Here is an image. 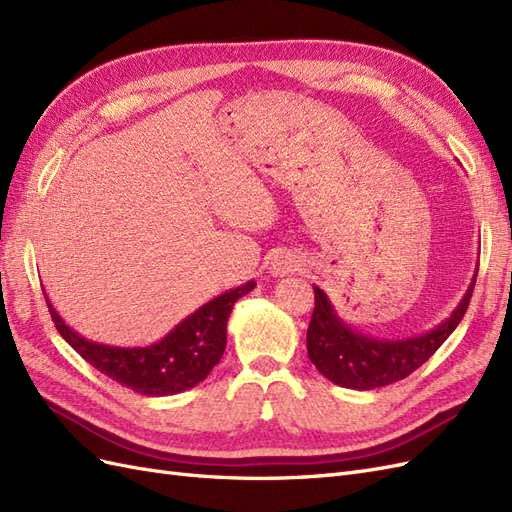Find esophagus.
<instances>
[{"label": "esophagus", "instance_id": "esophagus-1", "mask_svg": "<svg viewBox=\"0 0 512 512\" xmlns=\"http://www.w3.org/2000/svg\"><path fill=\"white\" fill-rule=\"evenodd\" d=\"M290 271H297V269H294L292 262H273V273L275 275H286Z\"/></svg>", "mask_w": 512, "mask_h": 512}]
</instances>
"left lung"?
I'll return each instance as SVG.
<instances>
[{
    "label": "left lung",
    "mask_w": 512,
    "mask_h": 512,
    "mask_svg": "<svg viewBox=\"0 0 512 512\" xmlns=\"http://www.w3.org/2000/svg\"><path fill=\"white\" fill-rule=\"evenodd\" d=\"M478 273V269H476ZM476 273L453 314L436 329L406 339H378L356 331L337 316L327 292L314 286V314L307 329V356L331 382L371 391L404 380L421 367L451 335L470 305Z\"/></svg>",
    "instance_id": "8db88e82"
}]
</instances>
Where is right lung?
<instances>
[{
	"label": "right lung",
	"instance_id": "obj_1",
	"mask_svg": "<svg viewBox=\"0 0 512 512\" xmlns=\"http://www.w3.org/2000/svg\"><path fill=\"white\" fill-rule=\"evenodd\" d=\"M256 288V282L232 288L211 299L194 314L181 320L160 342L143 348H121L91 342L72 331L55 312H49L59 335L104 376L147 397H166L192 389L220 363L226 348V324L235 303Z\"/></svg>",
	"mask_w": 512,
	"mask_h": 512
}]
</instances>
